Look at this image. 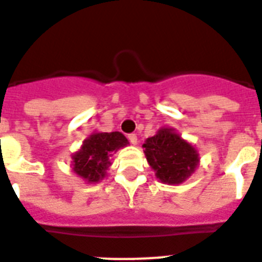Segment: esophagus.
I'll return each mask as SVG.
<instances>
[{
  "label": "esophagus",
  "mask_w": 262,
  "mask_h": 262,
  "mask_svg": "<svg viewBox=\"0 0 262 262\" xmlns=\"http://www.w3.org/2000/svg\"><path fill=\"white\" fill-rule=\"evenodd\" d=\"M128 140H129V143H131V144L135 145L136 143H138V136H136L135 134H129V135H128Z\"/></svg>",
  "instance_id": "1"
}]
</instances>
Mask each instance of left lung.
<instances>
[{"mask_svg": "<svg viewBox=\"0 0 262 262\" xmlns=\"http://www.w3.org/2000/svg\"><path fill=\"white\" fill-rule=\"evenodd\" d=\"M148 164L164 184L178 185L190 177L200 163L195 148L173 128H160L143 144Z\"/></svg>", "mask_w": 262, "mask_h": 262, "instance_id": "8db88e82", "label": "left lung"}]
</instances>
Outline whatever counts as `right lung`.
Here are the masks:
<instances>
[{
	"label": "right lung",
	"mask_w": 262,
	"mask_h": 262,
	"mask_svg": "<svg viewBox=\"0 0 262 262\" xmlns=\"http://www.w3.org/2000/svg\"><path fill=\"white\" fill-rule=\"evenodd\" d=\"M127 144L128 140L126 136L118 131L93 133L84 140L82 147L72 155L73 172L90 184L99 182L111 165L110 156Z\"/></svg>",
	"instance_id": "1"
}]
</instances>
